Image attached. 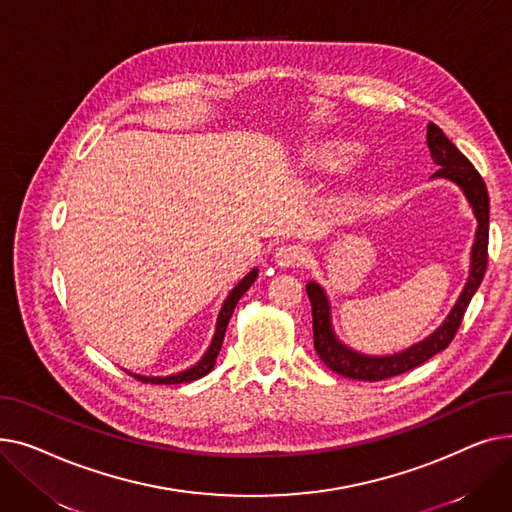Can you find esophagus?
Segmentation results:
<instances>
[{
    "label": "esophagus",
    "mask_w": 512,
    "mask_h": 512,
    "mask_svg": "<svg viewBox=\"0 0 512 512\" xmlns=\"http://www.w3.org/2000/svg\"><path fill=\"white\" fill-rule=\"evenodd\" d=\"M276 261L278 265H284V267H301L307 263L309 259V253L305 247L301 245H282L276 249Z\"/></svg>",
    "instance_id": "34e87169"
}]
</instances>
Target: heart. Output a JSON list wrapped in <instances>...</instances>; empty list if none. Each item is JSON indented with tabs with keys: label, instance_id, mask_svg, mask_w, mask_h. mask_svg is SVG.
I'll list each match as a JSON object with an SVG mask.
<instances>
[{
	"label": "heart",
	"instance_id": "obj_1",
	"mask_svg": "<svg viewBox=\"0 0 512 512\" xmlns=\"http://www.w3.org/2000/svg\"><path fill=\"white\" fill-rule=\"evenodd\" d=\"M321 161H324V164H332L334 153H324V155H321Z\"/></svg>",
	"mask_w": 512,
	"mask_h": 512
}]
</instances>
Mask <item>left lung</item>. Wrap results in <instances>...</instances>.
<instances>
[{"mask_svg": "<svg viewBox=\"0 0 512 512\" xmlns=\"http://www.w3.org/2000/svg\"><path fill=\"white\" fill-rule=\"evenodd\" d=\"M427 147H429V153H432V159L440 166V170L434 176L450 178L463 188L475 211V218L479 222L473 255H471L469 282L461 294L459 303L454 305L448 319L432 336L407 348L405 353H398L392 357H365L340 344L334 338L330 328V305H328L326 294L315 282H309L307 294H309L311 311H313L315 353L319 355L321 361L326 363V367L342 375V378L363 380V382H382V380L394 378V375L411 371L421 363H425L427 359L438 355L440 351H444V348H448V344L454 340L456 332H459L461 321L465 317V311L473 299V294L479 288L483 276H486L488 236H490V197H488L486 182H483L481 174L473 168L471 161L452 145V141L434 122H429L427 126Z\"/></svg>", "mask_w": 512, "mask_h": 512, "instance_id": "1", "label": "left lung"}]
</instances>
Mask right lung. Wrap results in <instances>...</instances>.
<instances>
[{
  "label": "right lung",
  "instance_id": "obj_1",
  "mask_svg": "<svg viewBox=\"0 0 512 512\" xmlns=\"http://www.w3.org/2000/svg\"><path fill=\"white\" fill-rule=\"evenodd\" d=\"M255 278H257V270H253L245 280L238 282V286L230 292V297L226 299V303H224V307L220 311L218 326H215V336L211 340V346L207 348V353L203 355V359L195 367L186 369L182 373H176V375H168V378H141V375H134V378L141 380V382H151V384H184V382H193V380H199V378H203V375H207L213 369L215 359H218V355H220L224 334H226V328H228V321H230V317L234 313V307L240 301L242 294H245L251 288Z\"/></svg>",
  "mask_w": 512,
  "mask_h": 512
}]
</instances>
